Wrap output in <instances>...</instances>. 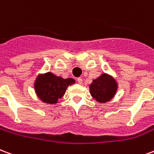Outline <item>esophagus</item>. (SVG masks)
Returning a JSON list of instances; mask_svg holds the SVG:
<instances>
[{
  "instance_id": "1",
  "label": "esophagus",
  "mask_w": 154,
  "mask_h": 154,
  "mask_svg": "<svg viewBox=\"0 0 154 154\" xmlns=\"http://www.w3.org/2000/svg\"><path fill=\"white\" fill-rule=\"evenodd\" d=\"M77 82H78V84L81 85L82 82H83V79H82V78H78L77 79Z\"/></svg>"
}]
</instances>
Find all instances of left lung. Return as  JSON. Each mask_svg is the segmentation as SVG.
<instances>
[{
  "label": "left lung",
  "mask_w": 154,
  "mask_h": 154,
  "mask_svg": "<svg viewBox=\"0 0 154 154\" xmlns=\"http://www.w3.org/2000/svg\"><path fill=\"white\" fill-rule=\"evenodd\" d=\"M118 84L116 79L108 74L103 73L98 78L93 80L89 85L91 96L94 100L105 103L112 99L117 91Z\"/></svg>",
  "instance_id": "obj_1"
}]
</instances>
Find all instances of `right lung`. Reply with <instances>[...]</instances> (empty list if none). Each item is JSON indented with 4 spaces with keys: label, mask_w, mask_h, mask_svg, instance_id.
<instances>
[{
    "label": "right lung",
    "mask_w": 154,
    "mask_h": 154,
    "mask_svg": "<svg viewBox=\"0 0 154 154\" xmlns=\"http://www.w3.org/2000/svg\"><path fill=\"white\" fill-rule=\"evenodd\" d=\"M75 83V80L72 78L63 79L56 76L51 72H48L37 76L34 89L42 102L48 104H56L65 94L68 86Z\"/></svg>",
    "instance_id": "right-lung-1"
}]
</instances>
